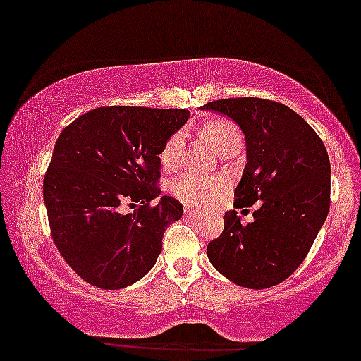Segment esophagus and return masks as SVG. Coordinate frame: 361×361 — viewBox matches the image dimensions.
Returning a JSON list of instances; mask_svg holds the SVG:
<instances>
[{
    "label": "esophagus",
    "instance_id": "1",
    "mask_svg": "<svg viewBox=\"0 0 361 361\" xmlns=\"http://www.w3.org/2000/svg\"><path fill=\"white\" fill-rule=\"evenodd\" d=\"M185 214L188 215V217H202L200 210L192 209V207H185Z\"/></svg>",
    "mask_w": 361,
    "mask_h": 361
}]
</instances>
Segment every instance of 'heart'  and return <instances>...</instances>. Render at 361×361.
<instances>
[{
	"label": "heart",
	"mask_w": 361,
	"mask_h": 361,
	"mask_svg": "<svg viewBox=\"0 0 361 361\" xmlns=\"http://www.w3.org/2000/svg\"><path fill=\"white\" fill-rule=\"evenodd\" d=\"M202 135L207 139V142L214 147V151L221 152L222 149H227L235 144L243 142L241 130L235 123L227 118H212L200 128ZM181 147H183V135L180 132L173 134L166 140L164 147L159 152V163L163 169H175L180 163ZM226 178L222 176H205L195 175V173H186V175L178 176L171 181L169 190L175 195L178 200L185 202L188 205H204L212 198H217L227 190Z\"/></svg>",
	"instance_id": "1"
}]
</instances>
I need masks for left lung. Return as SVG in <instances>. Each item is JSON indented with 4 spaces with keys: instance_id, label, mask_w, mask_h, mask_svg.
I'll return each mask as SVG.
<instances>
[{
    "instance_id": "left-lung-1",
    "label": "left lung",
    "mask_w": 361,
    "mask_h": 361,
    "mask_svg": "<svg viewBox=\"0 0 361 361\" xmlns=\"http://www.w3.org/2000/svg\"><path fill=\"white\" fill-rule=\"evenodd\" d=\"M233 118L246 139L247 163L234 190L238 209L261 202L255 221L235 210L207 256L239 287L268 288L287 280L305 259L329 212V156L314 128L283 103L226 98L202 106Z\"/></svg>"
}]
</instances>
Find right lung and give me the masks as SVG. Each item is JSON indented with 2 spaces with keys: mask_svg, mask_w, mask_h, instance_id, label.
<instances>
[{
  "mask_svg": "<svg viewBox=\"0 0 361 361\" xmlns=\"http://www.w3.org/2000/svg\"><path fill=\"white\" fill-rule=\"evenodd\" d=\"M185 109L100 106L69 123L56 140L44 202L57 250L82 280L117 290L154 267L163 234L183 205L161 197L159 152L185 126ZM136 207L122 214L119 205Z\"/></svg>",
  "mask_w": 361,
  "mask_h": 361,
  "instance_id": "1",
  "label": "right lung"
}]
</instances>
